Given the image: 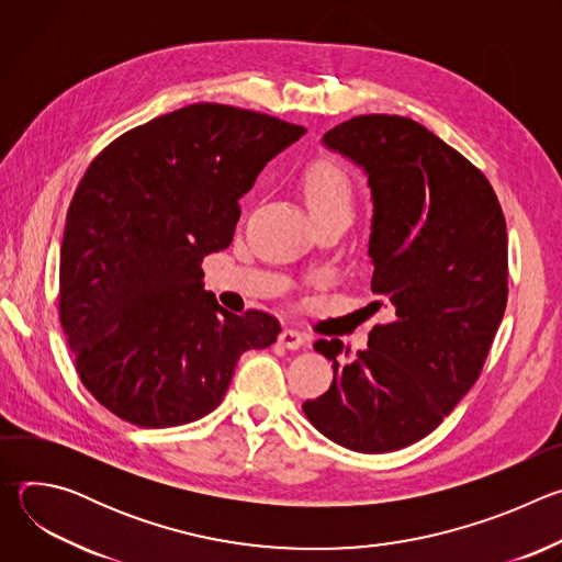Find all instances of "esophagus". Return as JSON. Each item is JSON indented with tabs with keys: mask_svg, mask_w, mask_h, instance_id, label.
<instances>
[{
	"mask_svg": "<svg viewBox=\"0 0 562 562\" xmlns=\"http://www.w3.org/2000/svg\"><path fill=\"white\" fill-rule=\"evenodd\" d=\"M278 342L286 349H300L304 345V336L297 329H282L278 336Z\"/></svg>",
	"mask_w": 562,
	"mask_h": 562,
	"instance_id": "1",
	"label": "esophagus"
}]
</instances>
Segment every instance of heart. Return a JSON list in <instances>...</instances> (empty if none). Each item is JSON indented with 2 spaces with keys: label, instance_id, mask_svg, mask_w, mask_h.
I'll return each mask as SVG.
<instances>
[{
  "label": "heart",
  "instance_id": "1",
  "mask_svg": "<svg viewBox=\"0 0 562 562\" xmlns=\"http://www.w3.org/2000/svg\"><path fill=\"white\" fill-rule=\"evenodd\" d=\"M306 204L315 222H351L358 209V191L351 176L334 159H315L302 176Z\"/></svg>",
  "mask_w": 562,
  "mask_h": 562
}]
</instances>
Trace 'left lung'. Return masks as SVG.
I'll return each instance as SVG.
<instances>
[{
  "label": "left lung",
  "mask_w": 562,
  "mask_h": 562,
  "mask_svg": "<svg viewBox=\"0 0 562 562\" xmlns=\"http://www.w3.org/2000/svg\"><path fill=\"white\" fill-rule=\"evenodd\" d=\"M323 142L364 169L373 198L371 291L389 319L351 353L317 340L331 386L302 405L329 440L360 451L403 449L431 434L473 386L507 306V224L464 155L400 115H358Z\"/></svg>",
  "instance_id": "1"
}]
</instances>
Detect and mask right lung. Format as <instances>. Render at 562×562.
I'll list each match as a JSON object with an SVG mask.
<instances>
[{"label":"right lung","instance_id":"right-lung-1","mask_svg":"<svg viewBox=\"0 0 562 562\" xmlns=\"http://www.w3.org/2000/svg\"><path fill=\"white\" fill-rule=\"evenodd\" d=\"M304 133L224 104H191L113 139L68 206L59 323L79 380L117 418L178 427L211 414L237 358L276 342L265 311L204 291L202 260L231 245L239 204Z\"/></svg>","mask_w":562,"mask_h":562}]
</instances>
